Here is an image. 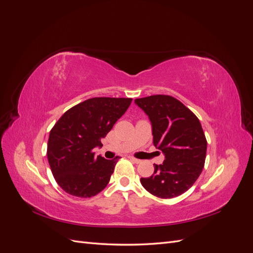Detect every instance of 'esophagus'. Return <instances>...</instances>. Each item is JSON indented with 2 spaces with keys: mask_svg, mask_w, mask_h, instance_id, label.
<instances>
[{
  "mask_svg": "<svg viewBox=\"0 0 253 253\" xmlns=\"http://www.w3.org/2000/svg\"><path fill=\"white\" fill-rule=\"evenodd\" d=\"M128 159L131 160V162H133V163H135V164H139L141 160L140 159H137V158H135V157H133V156H128Z\"/></svg>",
  "mask_w": 253,
  "mask_h": 253,
  "instance_id": "obj_1",
  "label": "esophagus"
}]
</instances>
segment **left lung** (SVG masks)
Segmentation results:
<instances>
[{
  "mask_svg": "<svg viewBox=\"0 0 253 253\" xmlns=\"http://www.w3.org/2000/svg\"><path fill=\"white\" fill-rule=\"evenodd\" d=\"M152 124L153 143L165 154L142 187L160 198L185 193L200 177L205 166L207 140L200 120L179 100L168 95L135 99Z\"/></svg>",
  "mask_w": 253,
  "mask_h": 253,
  "instance_id": "left-lung-1",
  "label": "left lung"
}]
</instances>
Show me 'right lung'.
<instances>
[{"label":"right lung","instance_id":"1","mask_svg":"<svg viewBox=\"0 0 253 253\" xmlns=\"http://www.w3.org/2000/svg\"><path fill=\"white\" fill-rule=\"evenodd\" d=\"M131 98H90L66 111L49 133L47 158L51 173L66 193L87 198L108 186L118 157L95 156L104 138L126 113Z\"/></svg>","mask_w":253,"mask_h":253}]
</instances>
